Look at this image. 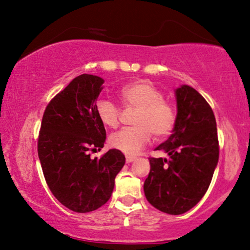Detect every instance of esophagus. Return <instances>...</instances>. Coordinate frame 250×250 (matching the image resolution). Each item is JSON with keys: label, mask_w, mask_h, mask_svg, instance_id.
<instances>
[{"label": "esophagus", "mask_w": 250, "mask_h": 250, "mask_svg": "<svg viewBox=\"0 0 250 250\" xmlns=\"http://www.w3.org/2000/svg\"><path fill=\"white\" fill-rule=\"evenodd\" d=\"M135 159H136V157H134V156H127V157H125V162H127V163H131Z\"/></svg>", "instance_id": "esophagus-1"}]
</instances>
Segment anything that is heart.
Here are the masks:
<instances>
[{"mask_svg":"<svg viewBox=\"0 0 250 250\" xmlns=\"http://www.w3.org/2000/svg\"><path fill=\"white\" fill-rule=\"evenodd\" d=\"M125 107L138 108L134 119L135 127L123 128L110 135L109 144L127 155H136L149 143L151 135L164 137L169 135L176 123V109L165 100L164 93L154 83L138 80L120 91ZM96 114L106 127L116 128L121 119V110L115 104L101 99L96 102Z\"/></svg>","mask_w":250,"mask_h":250,"instance_id":"heart-1","label":"heart"}]
</instances>
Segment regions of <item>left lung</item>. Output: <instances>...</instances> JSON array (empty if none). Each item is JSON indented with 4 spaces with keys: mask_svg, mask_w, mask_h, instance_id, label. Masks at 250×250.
<instances>
[{
    "mask_svg": "<svg viewBox=\"0 0 250 250\" xmlns=\"http://www.w3.org/2000/svg\"><path fill=\"white\" fill-rule=\"evenodd\" d=\"M176 123L170 137L156 150L167 158L150 157L144 182L146 200L159 211L188 212L206 193L219 159L215 116L204 96L184 85L176 89Z\"/></svg>",
    "mask_w": 250,
    "mask_h": 250,
    "instance_id": "8db88e82",
    "label": "left lung"
}]
</instances>
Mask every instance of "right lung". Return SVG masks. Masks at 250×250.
I'll return each instance as SVG.
<instances>
[{
  "label": "right lung",
  "mask_w": 250,
  "mask_h": 250,
  "mask_svg": "<svg viewBox=\"0 0 250 250\" xmlns=\"http://www.w3.org/2000/svg\"><path fill=\"white\" fill-rule=\"evenodd\" d=\"M104 79L81 74L49 102L42 119L37 150L44 178L56 199L73 212L98 209L109 200L115 177L125 163L120 150L100 158L106 129L96 114Z\"/></svg>",
  "instance_id": "1"
}]
</instances>
